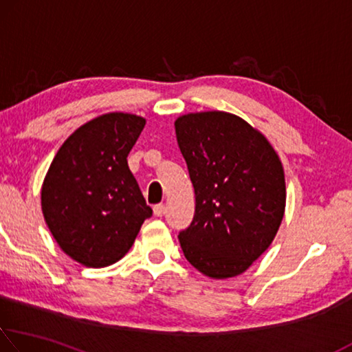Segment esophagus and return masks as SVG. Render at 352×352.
I'll list each match as a JSON object with an SVG mask.
<instances>
[{
	"mask_svg": "<svg viewBox=\"0 0 352 352\" xmlns=\"http://www.w3.org/2000/svg\"><path fill=\"white\" fill-rule=\"evenodd\" d=\"M153 210H154L155 217H162V215L165 214V206H164V204H155V206L153 208Z\"/></svg>",
	"mask_w": 352,
	"mask_h": 352,
	"instance_id": "34e87169",
	"label": "esophagus"
}]
</instances>
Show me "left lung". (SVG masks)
<instances>
[{
	"mask_svg": "<svg viewBox=\"0 0 352 352\" xmlns=\"http://www.w3.org/2000/svg\"><path fill=\"white\" fill-rule=\"evenodd\" d=\"M175 131L195 190L193 220L179 232L184 256L209 278L241 275L282 225V160L256 127L228 111L187 113Z\"/></svg>",
	"mask_w": 352,
	"mask_h": 352,
	"instance_id": "8db88e82",
	"label": "left lung"
}]
</instances>
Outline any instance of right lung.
<instances>
[{"instance_id":"right-lung-1","label":"right lung","mask_w":352,"mask_h":352,"mask_svg":"<svg viewBox=\"0 0 352 352\" xmlns=\"http://www.w3.org/2000/svg\"><path fill=\"white\" fill-rule=\"evenodd\" d=\"M146 120L105 113L80 126L58 149L41 188L45 223L61 250L86 267L126 255L153 215L127 155Z\"/></svg>"}]
</instances>
